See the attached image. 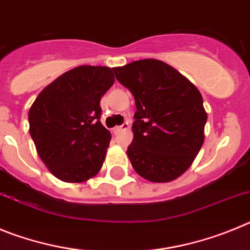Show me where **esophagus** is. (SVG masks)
<instances>
[{
    "label": "esophagus",
    "mask_w": 250,
    "mask_h": 250,
    "mask_svg": "<svg viewBox=\"0 0 250 250\" xmlns=\"http://www.w3.org/2000/svg\"><path fill=\"white\" fill-rule=\"evenodd\" d=\"M129 123H124L123 125H120V126H116L114 129V131H115V134H120V132H123V131H126V130H129Z\"/></svg>",
    "instance_id": "1"
}]
</instances>
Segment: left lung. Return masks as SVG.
<instances>
[{
	"instance_id": "left-lung-1",
	"label": "left lung",
	"mask_w": 250,
	"mask_h": 250,
	"mask_svg": "<svg viewBox=\"0 0 250 250\" xmlns=\"http://www.w3.org/2000/svg\"><path fill=\"white\" fill-rule=\"evenodd\" d=\"M112 70L135 99L134 139L126 151L134 170L152 183L179 178L204 143L208 116L202 94L175 68L155 59Z\"/></svg>"
}]
</instances>
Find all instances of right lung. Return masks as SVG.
I'll list each match as a JSON object with an SVG mask.
<instances>
[{
  "label": "right lung",
  "instance_id": "add662e5",
  "mask_svg": "<svg viewBox=\"0 0 250 250\" xmlns=\"http://www.w3.org/2000/svg\"><path fill=\"white\" fill-rule=\"evenodd\" d=\"M112 68L79 66L40 92L28 111L37 154L57 179L83 183L100 171L111 134L100 121L103 95Z\"/></svg>",
  "mask_w": 250,
  "mask_h": 250
}]
</instances>
